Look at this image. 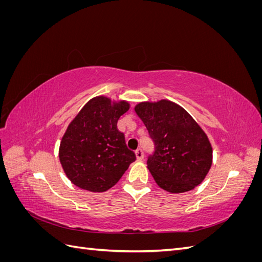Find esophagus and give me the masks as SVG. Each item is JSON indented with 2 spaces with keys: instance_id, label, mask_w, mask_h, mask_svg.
Returning <instances> with one entry per match:
<instances>
[{
  "instance_id": "1",
  "label": "esophagus",
  "mask_w": 262,
  "mask_h": 262,
  "mask_svg": "<svg viewBox=\"0 0 262 262\" xmlns=\"http://www.w3.org/2000/svg\"><path fill=\"white\" fill-rule=\"evenodd\" d=\"M136 156H137V158H138V161H142V160H143V157H144L143 150H142L141 148H138V149L136 150Z\"/></svg>"
}]
</instances>
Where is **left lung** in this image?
Instances as JSON below:
<instances>
[{
    "label": "left lung",
    "mask_w": 262,
    "mask_h": 262,
    "mask_svg": "<svg viewBox=\"0 0 262 262\" xmlns=\"http://www.w3.org/2000/svg\"><path fill=\"white\" fill-rule=\"evenodd\" d=\"M134 110L154 142L146 164L156 184L170 193L200 185L211 168L212 146L194 119L166 99L140 102Z\"/></svg>",
    "instance_id": "obj_1"
}]
</instances>
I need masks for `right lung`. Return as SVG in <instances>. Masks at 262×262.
Returning a JSON list of instances; mask_svg holds the SVG:
<instances>
[{
    "label": "right lung",
    "mask_w": 262,
    "mask_h": 262,
    "mask_svg": "<svg viewBox=\"0 0 262 262\" xmlns=\"http://www.w3.org/2000/svg\"><path fill=\"white\" fill-rule=\"evenodd\" d=\"M129 102H113L105 96L91 99L73 119L63 136L59 158L67 177L78 188L104 192L115 186L136 154L126 147L117 128Z\"/></svg>",
    "instance_id": "obj_1"
}]
</instances>
